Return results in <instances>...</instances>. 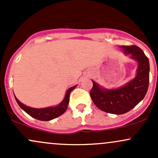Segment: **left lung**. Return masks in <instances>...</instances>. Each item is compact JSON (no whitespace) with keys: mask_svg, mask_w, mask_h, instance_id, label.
Segmentation results:
<instances>
[{"mask_svg":"<svg viewBox=\"0 0 158 158\" xmlns=\"http://www.w3.org/2000/svg\"><path fill=\"white\" fill-rule=\"evenodd\" d=\"M126 55L137 61L136 77L127 84L116 89H105L93 81L91 99L97 108L114 114H123L135 108L145 97L149 82V61L140 48L136 45L119 46Z\"/></svg>","mask_w":158,"mask_h":158,"instance_id":"left-lung-1","label":"left lung"}]
</instances>
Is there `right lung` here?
<instances>
[{
  "label": "right lung",
  "mask_w": 158,
  "mask_h": 158,
  "mask_svg": "<svg viewBox=\"0 0 158 158\" xmlns=\"http://www.w3.org/2000/svg\"><path fill=\"white\" fill-rule=\"evenodd\" d=\"M76 87H77V85L69 88V89L67 90L65 97L64 98V99L62 100V102H61L59 105H58V106L54 107H48V108H31V107L27 106H25V105H23V103H21L19 99L15 97V98L16 102L19 104V106L21 107V108H22L27 114H28L29 115L31 116L32 117L41 121H49L59 117L61 114L64 113L65 110L68 108L70 92H71Z\"/></svg>",
  "instance_id": "1"
}]
</instances>
